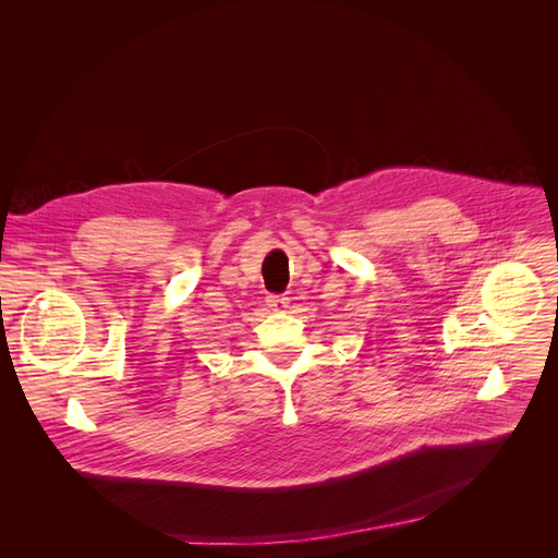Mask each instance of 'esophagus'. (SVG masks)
Instances as JSON below:
<instances>
[{"label": "esophagus", "mask_w": 558, "mask_h": 558, "mask_svg": "<svg viewBox=\"0 0 558 558\" xmlns=\"http://www.w3.org/2000/svg\"><path fill=\"white\" fill-rule=\"evenodd\" d=\"M267 307H272L275 312H283L289 307V298L286 295H267Z\"/></svg>", "instance_id": "obj_1"}]
</instances>
